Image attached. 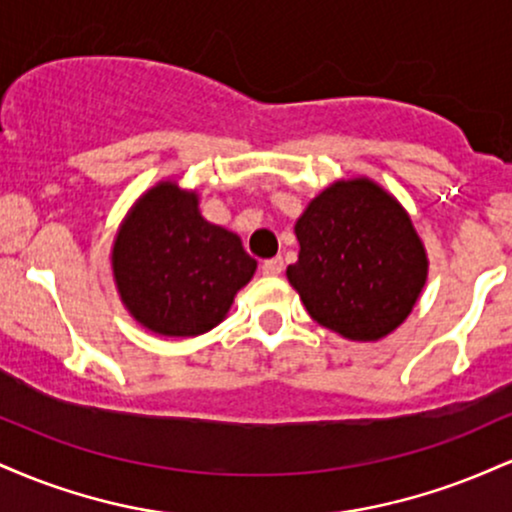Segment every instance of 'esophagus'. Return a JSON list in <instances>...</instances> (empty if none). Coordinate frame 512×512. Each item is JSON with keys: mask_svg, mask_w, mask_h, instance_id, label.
<instances>
[{"mask_svg": "<svg viewBox=\"0 0 512 512\" xmlns=\"http://www.w3.org/2000/svg\"><path fill=\"white\" fill-rule=\"evenodd\" d=\"M281 272H284V260H281V257H272V260L262 262L264 276H279Z\"/></svg>", "mask_w": 512, "mask_h": 512, "instance_id": "obj_1", "label": "esophagus"}]
</instances>
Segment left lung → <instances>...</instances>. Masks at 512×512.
Masks as SVG:
<instances>
[{
	"label": "left lung",
	"mask_w": 512,
	"mask_h": 512,
	"mask_svg": "<svg viewBox=\"0 0 512 512\" xmlns=\"http://www.w3.org/2000/svg\"><path fill=\"white\" fill-rule=\"evenodd\" d=\"M286 276L315 322L351 342L397 330L426 284L428 260L409 214L368 178L337 180L296 221Z\"/></svg>",
	"instance_id": "obj_1"
}]
</instances>
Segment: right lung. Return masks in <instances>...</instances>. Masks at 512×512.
I'll use <instances>...</instances> for the list:
<instances>
[{
	"label": "right lung",
	"mask_w": 512,
	"mask_h": 512,
	"mask_svg": "<svg viewBox=\"0 0 512 512\" xmlns=\"http://www.w3.org/2000/svg\"><path fill=\"white\" fill-rule=\"evenodd\" d=\"M255 269L236 233L204 219L197 192L173 180L137 199L113 245L122 303L163 337H197L219 325Z\"/></svg>",
	"instance_id": "1"
}]
</instances>
